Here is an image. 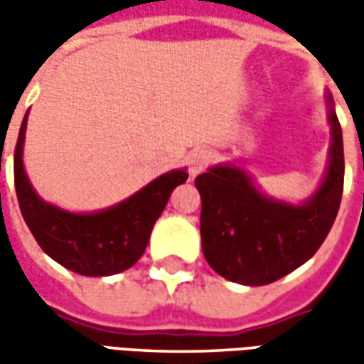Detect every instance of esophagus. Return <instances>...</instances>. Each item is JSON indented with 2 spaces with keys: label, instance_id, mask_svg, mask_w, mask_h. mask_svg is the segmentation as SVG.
I'll return each instance as SVG.
<instances>
[{
  "label": "esophagus",
  "instance_id": "obj_1",
  "mask_svg": "<svg viewBox=\"0 0 364 364\" xmlns=\"http://www.w3.org/2000/svg\"><path fill=\"white\" fill-rule=\"evenodd\" d=\"M208 161H210V154H208L206 149H196V151H192L188 156L190 178H196V176L200 174L204 168L208 166Z\"/></svg>",
  "mask_w": 364,
  "mask_h": 364
}]
</instances>
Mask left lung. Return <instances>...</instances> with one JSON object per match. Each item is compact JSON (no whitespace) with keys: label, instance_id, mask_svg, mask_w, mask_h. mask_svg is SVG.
<instances>
[{"label":"left lung","instance_id":"8db88e82","mask_svg":"<svg viewBox=\"0 0 364 364\" xmlns=\"http://www.w3.org/2000/svg\"><path fill=\"white\" fill-rule=\"evenodd\" d=\"M328 168L320 188L301 204L265 196L239 166H215L194 184L203 198L200 235L208 265L243 286L277 282L314 255L338 215L344 184L343 129L326 97Z\"/></svg>","mask_w":364,"mask_h":364}]
</instances>
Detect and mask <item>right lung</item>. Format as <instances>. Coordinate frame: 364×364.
<instances>
[{
    "mask_svg": "<svg viewBox=\"0 0 364 364\" xmlns=\"http://www.w3.org/2000/svg\"><path fill=\"white\" fill-rule=\"evenodd\" d=\"M23 117L14 151V180L21 217L44 253L70 272L101 277L129 269L144 255L151 229L166 208L172 190L184 184L188 172L172 170L111 208L78 215L44 203L23 170Z\"/></svg>",
    "mask_w": 364,
    "mask_h": 364,
    "instance_id": "add662e5",
    "label": "right lung"
}]
</instances>
